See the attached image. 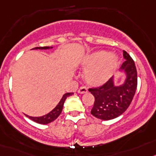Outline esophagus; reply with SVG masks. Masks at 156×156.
Instances as JSON below:
<instances>
[{
	"mask_svg": "<svg viewBox=\"0 0 156 156\" xmlns=\"http://www.w3.org/2000/svg\"><path fill=\"white\" fill-rule=\"evenodd\" d=\"M87 92H88V89H87V88H85V87H84V86L80 87V88H78V93H80V94L86 93Z\"/></svg>",
	"mask_w": 156,
	"mask_h": 156,
	"instance_id": "obj_1",
	"label": "esophagus"
}]
</instances>
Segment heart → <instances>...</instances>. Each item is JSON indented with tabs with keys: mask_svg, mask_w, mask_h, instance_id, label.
I'll list each match as a JSON object with an SVG mask.
<instances>
[{
	"mask_svg": "<svg viewBox=\"0 0 156 156\" xmlns=\"http://www.w3.org/2000/svg\"><path fill=\"white\" fill-rule=\"evenodd\" d=\"M81 65L87 68L84 74L85 81L92 86H99L110 78L118 67L117 56L106 51H97L84 57Z\"/></svg>",
	"mask_w": 156,
	"mask_h": 156,
	"instance_id": "b5f03b06",
	"label": "heart"
}]
</instances>
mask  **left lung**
<instances>
[{
	"instance_id": "obj_1",
	"label": "left lung",
	"mask_w": 156,
	"mask_h": 156,
	"mask_svg": "<svg viewBox=\"0 0 156 156\" xmlns=\"http://www.w3.org/2000/svg\"><path fill=\"white\" fill-rule=\"evenodd\" d=\"M123 55L126 61L120 71L124 73L126 78L122 85H115L112 77L102 86L88 88L95 97L91 113L96 118L109 120L120 116L127 110L134 98L137 85V70L133 59L125 50Z\"/></svg>"
}]
</instances>
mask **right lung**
<instances>
[{"label": "right lung", "mask_w": 156, "mask_h": 156, "mask_svg": "<svg viewBox=\"0 0 156 156\" xmlns=\"http://www.w3.org/2000/svg\"><path fill=\"white\" fill-rule=\"evenodd\" d=\"M53 47H35L33 49H36V50H47V49H52ZM72 94H74L73 92H68V93H65L64 95H63V97L61 98V101L59 102L58 104L56 106V107L54 108L52 111H50V113H47V114L44 115V116H28L26 115L27 117H29V119H31L32 120L35 121L36 123H40V124H47V123H50V122L54 121V120L58 117L60 116V114L62 112V109H63V106H64V103L65 102L66 99L71 95Z\"/></svg>", "instance_id": "1"}]
</instances>
